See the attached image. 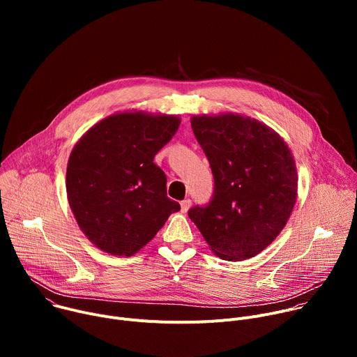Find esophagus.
I'll use <instances>...</instances> for the list:
<instances>
[{
  "label": "esophagus",
  "instance_id": "1",
  "mask_svg": "<svg viewBox=\"0 0 357 357\" xmlns=\"http://www.w3.org/2000/svg\"><path fill=\"white\" fill-rule=\"evenodd\" d=\"M190 205H192V202H190V199H185V200H182V202H181V211H182L183 213H186V212L189 211Z\"/></svg>",
  "mask_w": 357,
  "mask_h": 357
}]
</instances>
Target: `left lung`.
I'll return each instance as SVG.
<instances>
[{"instance_id":"1","label":"left lung","mask_w":357,"mask_h":357,"mask_svg":"<svg viewBox=\"0 0 357 357\" xmlns=\"http://www.w3.org/2000/svg\"><path fill=\"white\" fill-rule=\"evenodd\" d=\"M193 134L209 160L215 195L188 215L218 257L257 256L285 227L298 197L296 165L284 138L236 113L195 114Z\"/></svg>"}]
</instances>
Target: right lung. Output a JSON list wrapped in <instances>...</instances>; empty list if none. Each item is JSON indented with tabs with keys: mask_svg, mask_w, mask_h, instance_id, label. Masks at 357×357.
Segmentation results:
<instances>
[{
	"mask_svg": "<svg viewBox=\"0 0 357 357\" xmlns=\"http://www.w3.org/2000/svg\"><path fill=\"white\" fill-rule=\"evenodd\" d=\"M179 124V116L117 112L75 144L66 169L68 202L80 230L101 251L134 256L181 211L154 164Z\"/></svg>",
	"mask_w": 357,
	"mask_h": 357,
	"instance_id": "right-lung-1",
	"label": "right lung"
}]
</instances>
